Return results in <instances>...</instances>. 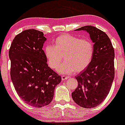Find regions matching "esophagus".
<instances>
[{
    "mask_svg": "<svg viewBox=\"0 0 125 125\" xmlns=\"http://www.w3.org/2000/svg\"><path fill=\"white\" fill-rule=\"evenodd\" d=\"M69 78L68 76H65V75H62V80H65Z\"/></svg>",
    "mask_w": 125,
    "mask_h": 125,
    "instance_id": "34e87169",
    "label": "esophagus"
}]
</instances>
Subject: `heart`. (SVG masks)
I'll list each match as a JSON object with an SVG mask.
<instances>
[{"instance_id":"1","label":"heart","mask_w":125,"mask_h":125,"mask_svg":"<svg viewBox=\"0 0 125 125\" xmlns=\"http://www.w3.org/2000/svg\"><path fill=\"white\" fill-rule=\"evenodd\" d=\"M54 45H47L43 49L49 66L62 74H70L81 72L90 65L94 56L93 43L89 39H80L73 35L64 34L53 40Z\"/></svg>"}]
</instances>
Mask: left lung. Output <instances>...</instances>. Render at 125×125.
Segmentation results:
<instances>
[{
	"label": "left lung",
	"mask_w": 125,
	"mask_h": 125,
	"mask_svg": "<svg viewBox=\"0 0 125 125\" xmlns=\"http://www.w3.org/2000/svg\"><path fill=\"white\" fill-rule=\"evenodd\" d=\"M75 30L89 34L94 52L90 65L75 77L78 86L72 98L81 107L92 108L100 104L110 91L115 74L114 50L106 34L96 27L85 26Z\"/></svg>",
	"instance_id": "8db88e82"
}]
</instances>
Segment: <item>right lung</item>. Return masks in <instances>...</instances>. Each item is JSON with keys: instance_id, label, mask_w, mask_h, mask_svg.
Wrapping results in <instances>:
<instances>
[{"instance_id": "1", "label": "right lung", "mask_w": 125, "mask_h": 125, "mask_svg": "<svg viewBox=\"0 0 125 125\" xmlns=\"http://www.w3.org/2000/svg\"><path fill=\"white\" fill-rule=\"evenodd\" d=\"M46 40L42 31L26 30L14 37L9 50L14 87L25 103L36 108L51 103L62 80L47 64L42 50Z\"/></svg>"}]
</instances>
